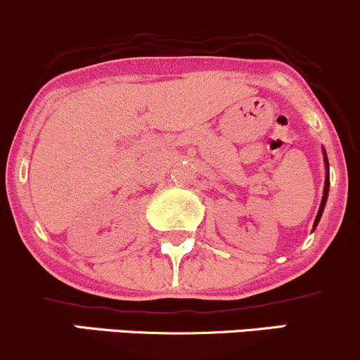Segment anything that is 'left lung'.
I'll use <instances>...</instances> for the list:
<instances>
[{"label":"left lung","mask_w":360,"mask_h":360,"mask_svg":"<svg viewBox=\"0 0 360 360\" xmlns=\"http://www.w3.org/2000/svg\"><path fill=\"white\" fill-rule=\"evenodd\" d=\"M325 164L328 167V159H326V153H325ZM328 189H330V174H326V179H325V191H323V200H321V205H319V210H318V215H316V220H314V225L316 227L319 222V219H321V213L325 210V205H326V198H328Z\"/></svg>","instance_id":"obj_1"}]
</instances>
